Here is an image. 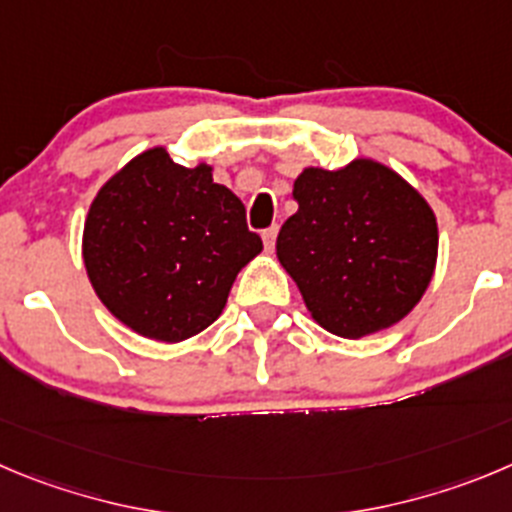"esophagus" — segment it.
Returning <instances> with one entry per match:
<instances>
[{"mask_svg": "<svg viewBox=\"0 0 512 512\" xmlns=\"http://www.w3.org/2000/svg\"><path fill=\"white\" fill-rule=\"evenodd\" d=\"M275 240H278V227H270L262 232V242H265V250L272 252L275 250Z\"/></svg>", "mask_w": 512, "mask_h": 512, "instance_id": "34e87169", "label": "esophagus"}]
</instances>
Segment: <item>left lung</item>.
Masks as SVG:
<instances>
[{
  "label": "left lung",
  "instance_id": "left-lung-1",
  "mask_svg": "<svg viewBox=\"0 0 512 512\" xmlns=\"http://www.w3.org/2000/svg\"><path fill=\"white\" fill-rule=\"evenodd\" d=\"M298 212L278 234V260L315 323L361 338L399 323L422 300L437 265V219L389 166L356 159L295 179Z\"/></svg>",
  "mask_w": 512,
  "mask_h": 512
}]
</instances>
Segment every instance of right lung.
Here are the masks:
<instances>
[{"instance_id": "add662e5", "label": "right lung", "mask_w": 512, "mask_h": 512, "mask_svg": "<svg viewBox=\"0 0 512 512\" xmlns=\"http://www.w3.org/2000/svg\"><path fill=\"white\" fill-rule=\"evenodd\" d=\"M262 252L245 204L212 166L148 148L100 186L83 229V262L100 303L138 336L179 343L212 326L237 272Z\"/></svg>"}]
</instances>
